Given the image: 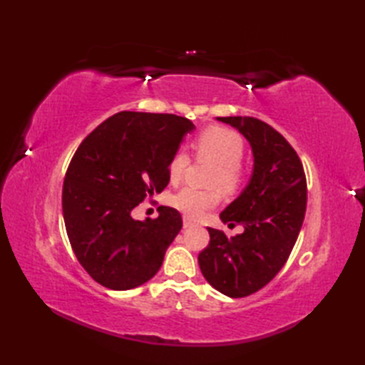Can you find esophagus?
<instances>
[{"label":"esophagus","instance_id":"34e87169","mask_svg":"<svg viewBox=\"0 0 365 365\" xmlns=\"http://www.w3.org/2000/svg\"><path fill=\"white\" fill-rule=\"evenodd\" d=\"M191 226H195V222H192L190 218H183V227L188 229Z\"/></svg>","mask_w":365,"mask_h":365}]
</instances>
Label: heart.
<instances>
[{
	"label": "heart",
	"instance_id": "obj_1",
	"mask_svg": "<svg viewBox=\"0 0 365 365\" xmlns=\"http://www.w3.org/2000/svg\"><path fill=\"white\" fill-rule=\"evenodd\" d=\"M195 150L199 158L215 165L208 183L220 187L222 191H235L243 180V169L240 160L243 157L245 145L242 138L234 131L221 127L204 130L195 141ZM190 165V157L185 152L174 153L168 165V177L170 182H178ZM218 192L215 190L182 188L170 197V205L188 218H200L207 210L218 204Z\"/></svg>",
	"mask_w": 365,
	"mask_h": 365
}]
</instances>
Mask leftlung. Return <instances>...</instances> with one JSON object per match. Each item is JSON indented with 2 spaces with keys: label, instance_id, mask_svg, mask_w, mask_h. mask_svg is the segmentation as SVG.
<instances>
[{
  "label": "left lung",
  "instance_id": "left-lung-1",
  "mask_svg": "<svg viewBox=\"0 0 365 365\" xmlns=\"http://www.w3.org/2000/svg\"><path fill=\"white\" fill-rule=\"evenodd\" d=\"M216 119L246 138L254 165L246 188L220 215L229 227L243 226V234L229 238L207 227L210 243L197 260L213 289L243 298L265 287L289 259L306 215V175L298 153L268 123L240 115Z\"/></svg>",
  "mask_w": 365,
  "mask_h": 365
}]
</instances>
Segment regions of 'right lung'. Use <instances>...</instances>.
I'll return each instance as SVG.
<instances>
[{"mask_svg":"<svg viewBox=\"0 0 365 365\" xmlns=\"http://www.w3.org/2000/svg\"><path fill=\"white\" fill-rule=\"evenodd\" d=\"M192 122L174 114L122 111L100 123L76 149L63 188L68 242L91 277L111 290L149 281L182 229L173 207L155 220L131 212L168 187V165Z\"/></svg>","mask_w":365,"mask_h":365,"instance_id":"add662e5","label":"right lung"}]
</instances>
